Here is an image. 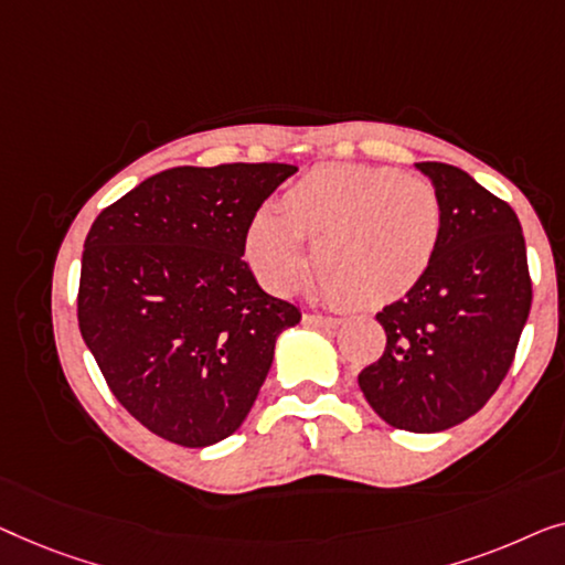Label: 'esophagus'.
I'll return each instance as SVG.
<instances>
[{
    "instance_id": "obj_1",
    "label": "esophagus",
    "mask_w": 565,
    "mask_h": 565,
    "mask_svg": "<svg viewBox=\"0 0 565 565\" xmlns=\"http://www.w3.org/2000/svg\"><path fill=\"white\" fill-rule=\"evenodd\" d=\"M305 324H309V328L332 330V328H338L340 320L338 317H324V315H305Z\"/></svg>"
}]
</instances>
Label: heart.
<instances>
[{
    "instance_id": "obj_1",
    "label": "heart",
    "mask_w": 565,
    "mask_h": 565,
    "mask_svg": "<svg viewBox=\"0 0 565 565\" xmlns=\"http://www.w3.org/2000/svg\"><path fill=\"white\" fill-rule=\"evenodd\" d=\"M443 235L430 181L392 166L322 163L294 181L284 212L253 214L245 256L271 291L286 294L307 268V241L328 289L348 305H386L430 271Z\"/></svg>"
}]
</instances>
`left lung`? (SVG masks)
I'll list each match as a JSON object with an SVG mask.
<instances>
[{
	"mask_svg": "<svg viewBox=\"0 0 565 565\" xmlns=\"http://www.w3.org/2000/svg\"><path fill=\"white\" fill-rule=\"evenodd\" d=\"M440 196L430 271L381 309L384 355L359 373L373 412L409 433L476 415L510 371L532 305L522 227L507 202L456 166L415 163Z\"/></svg>",
	"mask_w": 565,
	"mask_h": 565,
	"instance_id": "obj_1",
	"label": "left lung"
}]
</instances>
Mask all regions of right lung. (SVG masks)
I'll return each instance as SVG.
<instances>
[{
	"mask_svg": "<svg viewBox=\"0 0 565 565\" xmlns=\"http://www.w3.org/2000/svg\"><path fill=\"white\" fill-rule=\"evenodd\" d=\"M289 163L177 166L94 220L78 328L117 402L158 438L206 448L233 435L299 309L245 264L258 206Z\"/></svg>",
	"mask_w": 565,
	"mask_h": 565,
	"instance_id": "right-lung-1",
	"label": "right lung"
}]
</instances>
